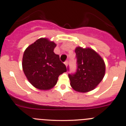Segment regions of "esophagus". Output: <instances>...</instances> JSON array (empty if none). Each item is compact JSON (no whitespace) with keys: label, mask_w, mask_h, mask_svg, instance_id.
<instances>
[{"label":"esophagus","mask_w":126,"mask_h":126,"mask_svg":"<svg viewBox=\"0 0 126 126\" xmlns=\"http://www.w3.org/2000/svg\"><path fill=\"white\" fill-rule=\"evenodd\" d=\"M64 63H65V65H66V67H67V66H68V61H65Z\"/></svg>","instance_id":"1"}]
</instances>
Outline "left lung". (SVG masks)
Masks as SVG:
<instances>
[{
    "label": "left lung",
    "mask_w": 126,
    "mask_h": 126,
    "mask_svg": "<svg viewBox=\"0 0 126 126\" xmlns=\"http://www.w3.org/2000/svg\"><path fill=\"white\" fill-rule=\"evenodd\" d=\"M75 53L77 70L74 73L68 74L70 85L77 91L89 92L102 80L105 72V63L102 58L90 48L77 47Z\"/></svg>",
    "instance_id": "left-lung-1"
}]
</instances>
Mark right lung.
Masks as SVG:
<instances>
[{
    "instance_id": "obj_1",
    "label": "right lung",
    "mask_w": 126,
    "mask_h": 126,
    "mask_svg": "<svg viewBox=\"0 0 126 126\" xmlns=\"http://www.w3.org/2000/svg\"><path fill=\"white\" fill-rule=\"evenodd\" d=\"M56 45L47 38H40L27 47L22 58V68L29 81L41 90L56 84L58 77L67 71L59 56L54 53Z\"/></svg>"
}]
</instances>
